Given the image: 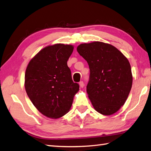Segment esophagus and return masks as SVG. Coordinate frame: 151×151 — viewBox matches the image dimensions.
<instances>
[{"label": "esophagus", "instance_id": "esophagus-1", "mask_svg": "<svg viewBox=\"0 0 151 151\" xmlns=\"http://www.w3.org/2000/svg\"><path fill=\"white\" fill-rule=\"evenodd\" d=\"M79 85H80V87H83V86H84V83H83V81H81V82H79Z\"/></svg>", "mask_w": 151, "mask_h": 151}]
</instances>
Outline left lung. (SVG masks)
I'll list each match as a JSON object with an SVG mask.
<instances>
[{"instance_id": "8db88e82", "label": "left lung", "mask_w": 151, "mask_h": 151, "mask_svg": "<svg viewBox=\"0 0 151 151\" xmlns=\"http://www.w3.org/2000/svg\"><path fill=\"white\" fill-rule=\"evenodd\" d=\"M77 51L89 65L87 93L96 111L111 115L124 106L132 76L127 58L113 45L101 42L82 44Z\"/></svg>"}]
</instances>
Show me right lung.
Listing matches in <instances>:
<instances>
[{
	"mask_svg": "<svg viewBox=\"0 0 151 151\" xmlns=\"http://www.w3.org/2000/svg\"><path fill=\"white\" fill-rule=\"evenodd\" d=\"M71 45L57 44L42 50L31 60L25 73V89L31 102L45 116L58 118L71 108L79 84L73 81L67 62Z\"/></svg>",
	"mask_w": 151,
	"mask_h": 151,
	"instance_id": "right-lung-1",
	"label": "right lung"
}]
</instances>
